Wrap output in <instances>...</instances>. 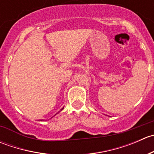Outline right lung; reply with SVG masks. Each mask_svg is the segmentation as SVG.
Listing matches in <instances>:
<instances>
[{
  "label": "right lung",
  "instance_id": "obj_1",
  "mask_svg": "<svg viewBox=\"0 0 154 154\" xmlns=\"http://www.w3.org/2000/svg\"><path fill=\"white\" fill-rule=\"evenodd\" d=\"M63 109H64V107H63V108H62V109H60V111H62V110H63ZM59 112H57V114H58V113H59ZM57 114H56V115H57ZM56 115H55V116H56Z\"/></svg>",
  "mask_w": 154,
  "mask_h": 154
}]
</instances>
